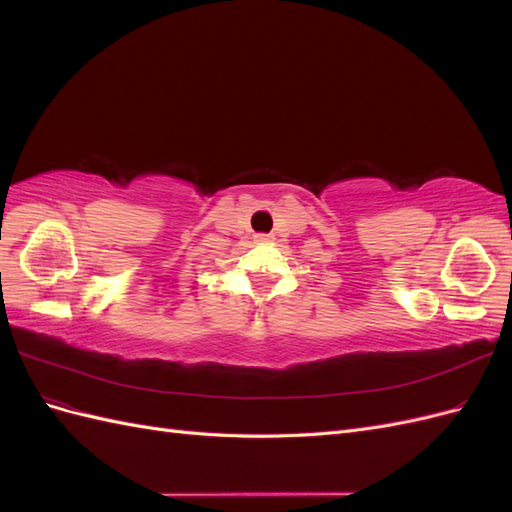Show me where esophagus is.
<instances>
[{"label":"esophagus","instance_id":"1","mask_svg":"<svg viewBox=\"0 0 512 512\" xmlns=\"http://www.w3.org/2000/svg\"><path fill=\"white\" fill-rule=\"evenodd\" d=\"M254 239H256V243H267V241H271L269 235H256Z\"/></svg>","mask_w":512,"mask_h":512}]
</instances>
